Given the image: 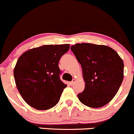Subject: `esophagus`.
<instances>
[{
  "instance_id": "34e87169",
  "label": "esophagus",
  "mask_w": 134,
  "mask_h": 134,
  "mask_svg": "<svg viewBox=\"0 0 134 134\" xmlns=\"http://www.w3.org/2000/svg\"><path fill=\"white\" fill-rule=\"evenodd\" d=\"M75 79H73L72 81H71V82H70V84L71 85H73L74 84V83H75Z\"/></svg>"
}]
</instances>
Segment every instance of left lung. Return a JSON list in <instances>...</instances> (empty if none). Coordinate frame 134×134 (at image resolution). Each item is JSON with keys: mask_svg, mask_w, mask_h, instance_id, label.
Instances as JSON below:
<instances>
[{"mask_svg": "<svg viewBox=\"0 0 134 134\" xmlns=\"http://www.w3.org/2000/svg\"><path fill=\"white\" fill-rule=\"evenodd\" d=\"M81 65L84 91L78 94L81 102L92 108H101L112 100L124 77V63L111 47L92 43H76L71 47Z\"/></svg>", "mask_w": 134, "mask_h": 134, "instance_id": "8db88e82", "label": "left lung"}]
</instances>
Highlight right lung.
<instances>
[{"label": "right lung", "instance_id": "add662e5", "mask_svg": "<svg viewBox=\"0 0 134 134\" xmlns=\"http://www.w3.org/2000/svg\"><path fill=\"white\" fill-rule=\"evenodd\" d=\"M69 44L45 45L24 53L14 70L15 84L23 100L38 110L56 105L66 87L60 79V58Z\"/></svg>", "mask_w": 134, "mask_h": 134}]
</instances>
